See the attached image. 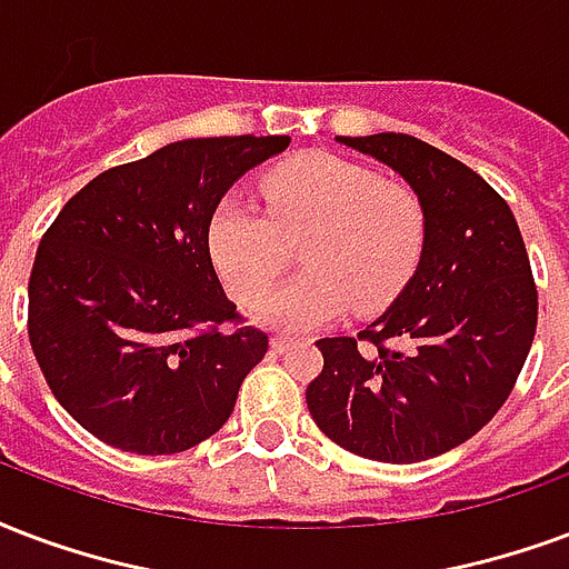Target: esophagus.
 Masks as SVG:
<instances>
[{
	"label": "esophagus",
	"instance_id": "1",
	"mask_svg": "<svg viewBox=\"0 0 569 569\" xmlns=\"http://www.w3.org/2000/svg\"><path fill=\"white\" fill-rule=\"evenodd\" d=\"M292 347V340L289 338H283V335H273L271 338V349L273 352H286V349Z\"/></svg>",
	"mask_w": 569,
	"mask_h": 569
}]
</instances>
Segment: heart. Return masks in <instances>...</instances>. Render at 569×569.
<instances>
[{"label": "heart", "mask_w": 569, "mask_h": 569, "mask_svg": "<svg viewBox=\"0 0 569 569\" xmlns=\"http://www.w3.org/2000/svg\"><path fill=\"white\" fill-rule=\"evenodd\" d=\"M262 210L238 199L217 204L208 250L229 292L250 305L292 262L301 243L307 271L256 305L262 326L307 331L347 307L377 313L401 296L428 247L422 192L377 168L307 150L273 166L259 183Z\"/></svg>", "instance_id": "b5f03b06"}]
</instances>
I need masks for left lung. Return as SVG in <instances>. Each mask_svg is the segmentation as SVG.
<instances>
[{
    "label": "left lung",
    "mask_w": 569,
    "mask_h": 569,
    "mask_svg": "<svg viewBox=\"0 0 569 569\" xmlns=\"http://www.w3.org/2000/svg\"><path fill=\"white\" fill-rule=\"evenodd\" d=\"M428 204V247L395 305L356 338L317 340L319 431L386 465L443 456L491 422L537 331V283L512 210L473 168L413 134L343 138Z\"/></svg>",
    "instance_id": "left-lung-1"
}]
</instances>
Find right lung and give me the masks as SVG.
Instances as JSON below:
<instances>
[{"instance_id": "add662e5", "label": "right lung", "mask_w": 569, "mask_h": 569, "mask_svg": "<svg viewBox=\"0 0 569 569\" xmlns=\"http://www.w3.org/2000/svg\"><path fill=\"white\" fill-rule=\"evenodd\" d=\"M289 134L187 138L108 168L38 243L29 343L53 398L102 443L174 456L217 435L268 335L243 326L208 226L243 171Z\"/></svg>"}]
</instances>
